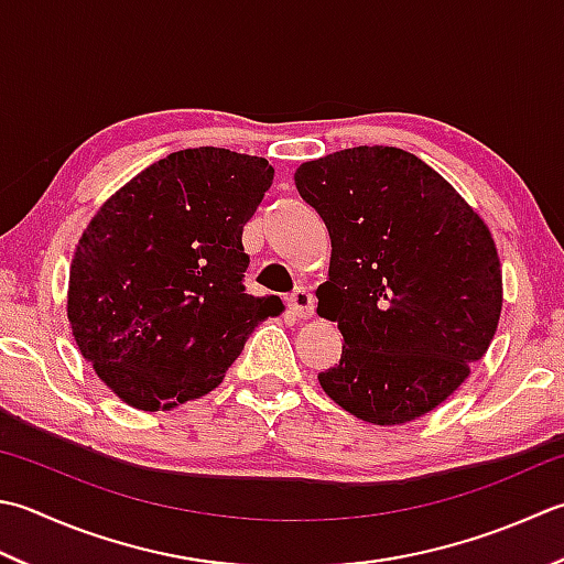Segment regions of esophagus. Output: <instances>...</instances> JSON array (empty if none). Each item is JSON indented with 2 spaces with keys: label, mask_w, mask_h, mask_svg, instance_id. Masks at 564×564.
Returning a JSON list of instances; mask_svg holds the SVG:
<instances>
[{
  "label": "esophagus",
  "mask_w": 564,
  "mask_h": 564,
  "mask_svg": "<svg viewBox=\"0 0 564 564\" xmlns=\"http://www.w3.org/2000/svg\"><path fill=\"white\" fill-rule=\"evenodd\" d=\"M289 307L295 317L307 319L315 313V295L307 289H297L289 295Z\"/></svg>",
  "instance_id": "obj_1"
}]
</instances>
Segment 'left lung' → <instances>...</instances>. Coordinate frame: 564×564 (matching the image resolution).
Returning a JSON list of instances; mask_svg holds the SVG:
<instances>
[{"label":"left lung","mask_w":564,"mask_h":564,"mask_svg":"<svg viewBox=\"0 0 564 564\" xmlns=\"http://www.w3.org/2000/svg\"><path fill=\"white\" fill-rule=\"evenodd\" d=\"M295 187L333 239L317 315L345 337L319 386L373 425L430 413L465 383L499 325L503 283L489 227L443 175L393 147L307 161Z\"/></svg>","instance_id":"left-lung-1"}]
</instances>
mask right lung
<instances>
[{"mask_svg":"<svg viewBox=\"0 0 564 564\" xmlns=\"http://www.w3.org/2000/svg\"><path fill=\"white\" fill-rule=\"evenodd\" d=\"M273 183L267 159L175 151L109 197L77 241L68 319L121 401L171 411L217 389L275 295L245 289L241 229Z\"/></svg>","mask_w":564,"mask_h":564,"instance_id":"right-lung-1","label":"right lung"}]
</instances>
